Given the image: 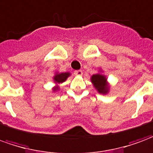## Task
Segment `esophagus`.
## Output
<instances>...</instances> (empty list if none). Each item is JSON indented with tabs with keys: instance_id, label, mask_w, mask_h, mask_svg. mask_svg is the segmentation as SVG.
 <instances>
[{
	"instance_id": "34e87169",
	"label": "esophagus",
	"mask_w": 153,
	"mask_h": 153,
	"mask_svg": "<svg viewBox=\"0 0 153 153\" xmlns=\"http://www.w3.org/2000/svg\"><path fill=\"white\" fill-rule=\"evenodd\" d=\"M74 74L76 75V76H82V74H83V72H82V70H77V71H74Z\"/></svg>"
}]
</instances>
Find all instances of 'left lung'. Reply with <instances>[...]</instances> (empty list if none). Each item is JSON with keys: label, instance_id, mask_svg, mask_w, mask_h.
Returning a JSON list of instances; mask_svg holds the SVG:
<instances>
[{"label": "left lung", "instance_id": "obj_1", "mask_svg": "<svg viewBox=\"0 0 153 153\" xmlns=\"http://www.w3.org/2000/svg\"><path fill=\"white\" fill-rule=\"evenodd\" d=\"M91 81L98 93L102 95H106L109 93V82H107V78L105 75H103L102 73L92 75Z\"/></svg>", "mask_w": 153, "mask_h": 153}]
</instances>
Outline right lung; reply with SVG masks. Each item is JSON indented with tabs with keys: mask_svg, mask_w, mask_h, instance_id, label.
I'll list each match as a JSON object with an SVG mask.
<instances>
[{
	"mask_svg": "<svg viewBox=\"0 0 153 153\" xmlns=\"http://www.w3.org/2000/svg\"><path fill=\"white\" fill-rule=\"evenodd\" d=\"M71 76V73L70 72H56L53 76V82L54 83L57 85H55L53 88V91L54 92L57 91L59 90V85L58 84H62V82H66V80Z\"/></svg>",
	"mask_w": 153,
	"mask_h": 153,
	"instance_id": "obj_1",
	"label": "right lung"
}]
</instances>
